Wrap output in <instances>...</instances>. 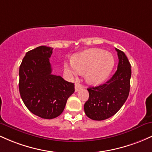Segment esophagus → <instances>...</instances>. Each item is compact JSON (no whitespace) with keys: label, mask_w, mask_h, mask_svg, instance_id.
I'll return each mask as SVG.
<instances>
[{"label":"esophagus","mask_w":152,"mask_h":152,"mask_svg":"<svg viewBox=\"0 0 152 152\" xmlns=\"http://www.w3.org/2000/svg\"><path fill=\"white\" fill-rule=\"evenodd\" d=\"M81 89H83V86H82L80 83H75V92L79 91V90Z\"/></svg>","instance_id":"esophagus-1"}]
</instances>
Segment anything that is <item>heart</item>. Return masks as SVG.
<instances>
[{"mask_svg": "<svg viewBox=\"0 0 152 152\" xmlns=\"http://www.w3.org/2000/svg\"><path fill=\"white\" fill-rule=\"evenodd\" d=\"M113 65L111 54L102 49H91L76 54L70 63H64V69L71 77L86 72L85 78L90 84L99 85L106 80Z\"/></svg>", "mask_w": 152, "mask_h": 152, "instance_id": "1", "label": "heart"}]
</instances>
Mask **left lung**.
<instances>
[{
	"label": "left lung",
	"instance_id": "8db88e82",
	"mask_svg": "<svg viewBox=\"0 0 152 152\" xmlns=\"http://www.w3.org/2000/svg\"><path fill=\"white\" fill-rule=\"evenodd\" d=\"M118 57L117 70L105 83L88 88L89 98L85 113L92 120L103 121L120 110L129 96L131 76V64L125 53L115 48Z\"/></svg>",
	"mask_w": 152,
	"mask_h": 152
}]
</instances>
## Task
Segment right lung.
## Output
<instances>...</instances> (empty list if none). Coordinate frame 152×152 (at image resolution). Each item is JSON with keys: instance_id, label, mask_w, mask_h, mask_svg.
I'll list each match as a JSON object with an SVG mask.
<instances>
[{"instance_id": "right-lung-1", "label": "right lung", "mask_w": 152, "mask_h": 152, "mask_svg": "<svg viewBox=\"0 0 152 152\" xmlns=\"http://www.w3.org/2000/svg\"><path fill=\"white\" fill-rule=\"evenodd\" d=\"M52 50L40 46L28 51L19 67L18 88L23 103L32 113L45 119L59 116L75 92L74 83L52 74Z\"/></svg>"}]
</instances>
